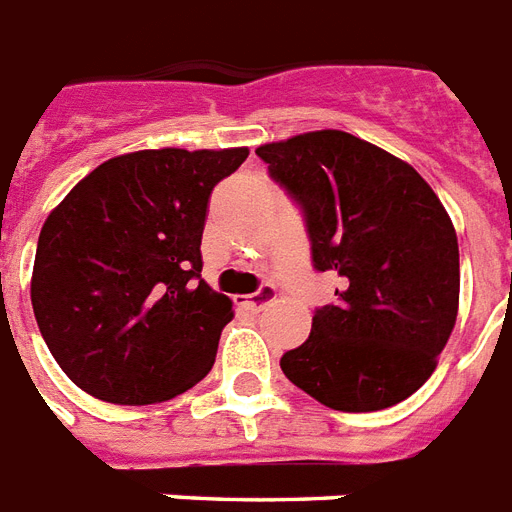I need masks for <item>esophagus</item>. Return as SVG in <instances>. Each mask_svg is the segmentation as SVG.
Returning a JSON list of instances; mask_svg holds the SVG:
<instances>
[{
    "label": "esophagus",
    "instance_id": "obj_1",
    "mask_svg": "<svg viewBox=\"0 0 512 512\" xmlns=\"http://www.w3.org/2000/svg\"><path fill=\"white\" fill-rule=\"evenodd\" d=\"M277 298V290L272 288V285H264V288H259L256 293H251V296H237V306H243V309H248V312H261L264 306L272 304Z\"/></svg>",
    "mask_w": 512,
    "mask_h": 512
}]
</instances>
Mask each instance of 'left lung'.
<instances>
[{
    "instance_id": "8db88e82",
    "label": "left lung",
    "mask_w": 512,
    "mask_h": 512,
    "mask_svg": "<svg viewBox=\"0 0 512 512\" xmlns=\"http://www.w3.org/2000/svg\"><path fill=\"white\" fill-rule=\"evenodd\" d=\"M296 200L317 272L338 301L282 354L285 378L341 412H375L431 378L460 304V251L431 185L396 155L338 129L256 147Z\"/></svg>"
}]
</instances>
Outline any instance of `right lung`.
I'll return each instance as SVG.
<instances>
[{"mask_svg":"<svg viewBox=\"0 0 512 512\" xmlns=\"http://www.w3.org/2000/svg\"><path fill=\"white\" fill-rule=\"evenodd\" d=\"M248 158L137 150L100 163L47 216L31 277L36 325L94 399L155 404L214 367L232 301L200 280L208 198Z\"/></svg>","mask_w":512,"mask_h":512,"instance_id":"right-lung-1","label":"right lung"}]
</instances>
